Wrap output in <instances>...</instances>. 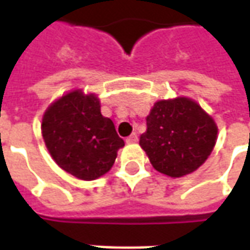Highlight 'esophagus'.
<instances>
[{"mask_svg":"<svg viewBox=\"0 0 250 250\" xmlns=\"http://www.w3.org/2000/svg\"><path fill=\"white\" fill-rule=\"evenodd\" d=\"M125 142H127V143H135V142H138V135H136V132L131 134V135L125 139Z\"/></svg>","mask_w":250,"mask_h":250,"instance_id":"obj_1","label":"esophagus"}]
</instances>
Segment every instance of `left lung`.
Masks as SVG:
<instances>
[{
    "instance_id": "obj_1",
    "label": "left lung",
    "mask_w": 250,
    "mask_h": 250,
    "mask_svg": "<svg viewBox=\"0 0 250 250\" xmlns=\"http://www.w3.org/2000/svg\"><path fill=\"white\" fill-rule=\"evenodd\" d=\"M139 145L152 167L173 178L195 171L208 159L217 141V125L188 98L159 100L146 118Z\"/></svg>"
}]
</instances>
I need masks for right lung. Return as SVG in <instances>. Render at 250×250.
<instances>
[{"mask_svg": "<svg viewBox=\"0 0 250 250\" xmlns=\"http://www.w3.org/2000/svg\"><path fill=\"white\" fill-rule=\"evenodd\" d=\"M42 138L55 162L83 181H93L109 171L125 141L109 118L100 112L96 95L82 89L52 103L42 116Z\"/></svg>", "mask_w": 250, "mask_h": 250, "instance_id": "right-lung-1", "label": "right lung"}]
</instances>
